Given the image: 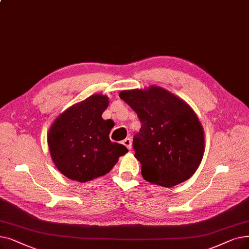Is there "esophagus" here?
Returning <instances> with one entry per match:
<instances>
[{
  "label": "esophagus",
  "mask_w": 249,
  "mask_h": 249,
  "mask_svg": "<svg viewBox=\"0 0 249 249\" xmlns=\"http://www.w3.org/2000/svg\"><path fill=\"white\" fill-rule=\"evenodd\" d=\"M123 144H124L128 149H130V148L132 147V140H131V138H129V137L125 138V139L123 140Z\"/></svg>",
  "instance_id": "obj_1"
}]
</instances>
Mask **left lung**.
<instances>
[{"label": "left lung", "instance_id": "left-lung-1", "mask_svg": "<svg viewBox=\"0 0 249 249\" xmlns=\"http://www.w3.org/2000/svg\"><path fill=\"white\" fill-rule=\"evenodd\" d=\"M119 95L142 122L133 148L142 177L164 187L189 179L198 169L205 147L203 128L192 107L157 85L122 90Z\"/></svg>", "mask_w": 249, "mask_h": 249}]
</instances>
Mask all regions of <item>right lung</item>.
Wrapping results in <instances>:
<instances>
[{
    "instance_id": "obj_1",
    "label": "right lung",
    "mask_w": 249,
    "mask_h": 249,
    "mask_svg": "<svg viewBox=\"0 0 249 249\" xmlns=\"http://www.w3.org/2000/svg\"><path fill=\"white\" fill-rule=\"evenodd\" d=\"M107 106V95L92 94L69 107L51 125L50 154L65 177L83 183L104 176L128 153L126 146L110 140L114 124L102 117Z\"/></svg>"
}]
</instances>
